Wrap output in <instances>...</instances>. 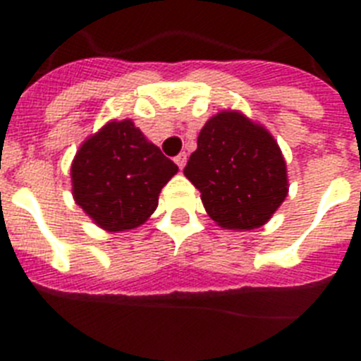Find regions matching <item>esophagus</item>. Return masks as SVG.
<instances>
[{
	"instance_id": "34e87169",
	"label": "esophagus",
	"mask_w": 361,
	"mask_h": 361,
	"mask_svg": "<svg viewBox=\"0 0 361 361\" xmlns=\"http://www.w3.org/2000/svg\"><path fill=\"white\" fill-rule=\"evenodd\" d=\"M186 161H188V155H186V152L178 153L177 157H175V164H177L178 168H180V170H183L184 166H186Z\"/></svg>"
}]
</instances>
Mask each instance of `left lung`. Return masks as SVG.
Returning a JSON list of instances; mask_svg holds the SVG:
<instances>
[{
  "instance_id": "obj_1",
  "label": "left lung",
  "mask_w": 361,
  "mask_h": 361,
  "mask_svg": "<svg viewBox=\"0 0 361 361\" xmlns=\"http://www.w3.org/2000/svg\"><path fill=\"white\" fill-rule=\"evenodd\" d=\"M184 175L200 191L206 213L220 228L237 231L266 224L289 191L275 137L238 110L206 121Z\"/></svg>"
}]
</instances>
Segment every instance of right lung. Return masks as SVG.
Here are the masks:
<instances>
[{
    "instance_id": "obj_1",
    "label": "right lung",
    "mask_w": 361,
    "mask_h": 361,
    "mask_svg": "<svg viewBox=\"0 0 361 361\" xmlns=\"http://www.w3.org/2000/svg\"><path fill=\"white\" fill-rule=\"evenodd\" d=\"M178 171L132 119H111L92 133L72 161V195L82 212L108 233L145 224L159 193Z\"/></svg>"
}]
</instances>
